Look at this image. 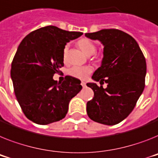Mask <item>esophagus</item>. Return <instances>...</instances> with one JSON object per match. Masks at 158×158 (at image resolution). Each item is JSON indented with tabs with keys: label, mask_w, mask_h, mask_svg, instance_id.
Returning a JSON list of instances; mask_svg holds the SVG:
<instances>
[{
	"label": "esophagus",
	"mask_w": 158,
	"mask_h": 158,
	"mask_svg": "<svg viewBox=\"0 0 158 158\" xmlns=\"http://www.w3.org/2000/svg\"><path fill=\"white\" fill-rule=\"evenodd\" d=\"M81 85H82V87H86V83H85V82H82Z\"/></svg>",
	"instance_id": "34e87169"
}]
</instances>
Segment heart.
Segmentation results:
<instances>
[{
    "instance_id": "obj_1",
    "label": "heart",
    "mask_w": 158,
    "mask_h": 158,
    "mask_svg": "<svg viewBox=\"0 0 158 158\" xmlns=\"http://www.w3.org/2000/svg\"><path fill=\"white\" fill-rule=\"evenodd\" d=\"M77 45L87 56H91V55L94 54L95 50H96L95 46L94 45L93 42L88 40V39H86V38L80 39L79 42H77ZM67 50H68V46H65L63 51V59L64 62H66V60H67ZM91 71H92V68L89 66H86V67H71V68L69 69L68 73L71 76L75 77L76 79H85L91 74Z\"/></svg>"
}]
</instances>
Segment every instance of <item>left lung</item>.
I'll return each instance as SVG.
<instances>
[{"label":"left lung","mask_w":158,"mask_h":158,"mask_svg":"<svg viewBox=\"0 0 158 158\" xmlns=\"http://www.w3.org/2000/svg\"><path fill=\"white\" fill-rule=\"evenodd\" d=\"M85 36L104 46L101 66L91 77L101 86L87 83L94 91L93 99L87 103V113L94 121L114 125L131 113L144 91L145 59L134 38L121 30L107 29ZM104 81L108 84L106 89L102 86Z\"/></svg>","instance_id":"left-lung-1"}]
</instances>
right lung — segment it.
Returning a JSON list of instances; mask_svg holds the SVG:
<instances>
[{
  "label": "right lung",
  "instance_id": "right-lung-1",
  "mask_svg": "<svg viewBox=\"0 0 158 158\" xmlns=\"http://www.w3.org/2000/svg\"><path fill=\"white\" fill-rule=\"evenodd\" d=\"M82 34L49 26L31 32L20 43L10 75L18 103L34 123L45 125L63 119L71 99L82 90L76 78L66 76L62 83L53 79L64 65L67 42Z\"/></svg>",
  "mask_w": 158,
  "mask_h": 158
}]
</instances>
